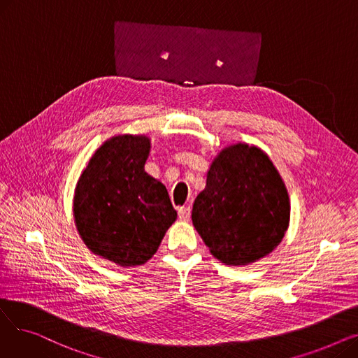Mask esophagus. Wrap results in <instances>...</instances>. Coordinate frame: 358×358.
Instances as JSON below:
<instances>
[{"instance_id": "obj_1", "label": "esophagus", "mask_w": 358, "mask_h": 358, "mask_svg": "<svg viewBox=\"0 0 358 358\" xmlns=\"http://www.w3.org/2000/svg\"><path fill=\"white\" fill-rule=\"evenodd\" d=\"M178 215H180V219L189 220V219H190V215H192V210H190L189 206H187V208H180V209H178Z\"/></svg>"}]
</instances>
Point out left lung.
Returning <instances> with one entry per match:
<instances>
[{"label":"left lung","instance_id":"8db88e82","mask_svg":"<svg viewBox=\"0 0 358 358\" xmlns=\"http://www.w3.org/2000/svg\"><path fill=\"white\" fill-rule=\"evenodd\" d=\"M192 219L215 258L247 266L283 239L290 220L287 189L266 152L231 145L213 159Z\"/></svg>","mask_w":358,"mask_h":358}]
</instances>
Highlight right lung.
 Wrapping results in <instances>:
<instances>
[{
    "label": "right lung",
    "mask_w": 358,
    "mask_h": 358,
    "mask_svg": "<svg viewBox=\"0 0 358 358\" xmlns=\"http://www.w3.org/2000/svg\"><path fill=\"white\" fill-rule=\"evenodd\" d=\"M149 150L148 136H113L94 152L75 187L80 236L88 250L120 267L152 258L177 219L165 185L145 171Z\"/></svg>",
    "instance_id": "add662e5"
}]
</instances>
